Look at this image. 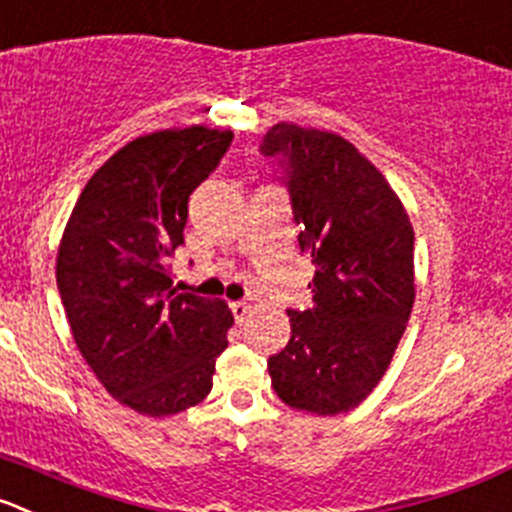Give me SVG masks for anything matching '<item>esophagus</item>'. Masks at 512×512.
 <instances>
[{
    "label": "esophagus",
    "instance_id": "obj_1",
    "mask_svg": "<svg viewBox=\"0 0 512 512\" xmlns=\"http://www.w3.org/2000/svg\"><path fill=\"white\" fill-rule=\"evenodd\" d=\"M232 313H234V321L240 323H245L247 318H250V313H252V308L247 303H242V300H237V303H232Z\"/></svg>",
    "mask_w": 512,
    "mask_h": 512
}]
</instances>
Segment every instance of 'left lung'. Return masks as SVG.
Wrapping results in <instances>:
<instances>
[{"label": "left lung", "mask_w": 512, "mask_h": 512, "mask_svg": "<svg viewBox=\"0 0 512 512\" xmlns=\"http://www.w3.org/2000/svg\"><path fill=\"white\" fill-rule=\"evenodd\" d=\"M262 154L285 166L313 305L288 310V346L267 358L272 389L298 412L358 407L389 369L414 305V229L379 169L331 131L278 123Z\"/></svg>", "instance_id": "obj_1"}]
</instances>
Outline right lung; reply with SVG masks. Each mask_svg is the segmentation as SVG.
<instances>
[{
  "label": "right lung",
  "mask_w": 512,
  "mask_h": 512,
  "mask_svg": "<svg viewBox=\"0 0 512 512\" xmlns=\"http://www.w3.org/2000/svg\"><path fill=\"white\" fill-rule=\"evenodd\" d=\"M232 131L166 128L105 161L57 247V288L75 346L103 389L146 417H171L212 391L234 315L219 298L176 293L169 257L184 242L189 194Z\"/></svg>",
  "instance_id": "obj_1"
}]
</instances>
